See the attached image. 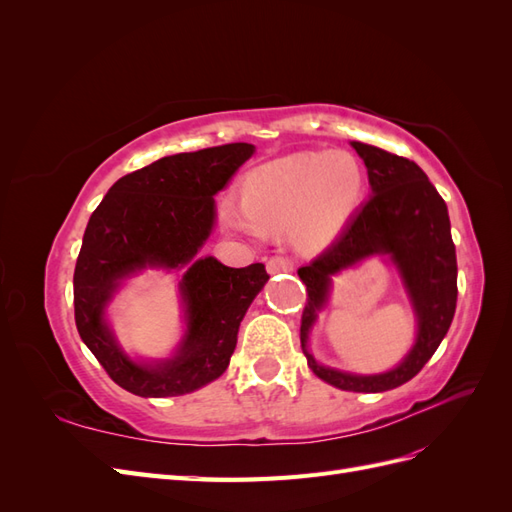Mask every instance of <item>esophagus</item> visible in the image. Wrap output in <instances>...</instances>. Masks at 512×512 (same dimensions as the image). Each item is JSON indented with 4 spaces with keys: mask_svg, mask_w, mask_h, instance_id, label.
I'll use <instances>...</instances> for the list:
<instances>
[{
    "mask_svg": "<svg viewBox=\"0 0 512 512\" xmlns=\"http://www.w3.org/2000/svg\"><path fill=\"white\" fill-rule=\"evenodd\" d=\"M294 265L286 258V256H273L267 260V271L273 273H282V271H292Z\"/></svg>",
    "mask_w": 512,
    "mask_h": 512,
    "instance_id": "1",
    "label": "esophagus"
}]
</instances>
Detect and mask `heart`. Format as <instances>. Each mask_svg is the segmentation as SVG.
<instances>
[{"mask_svg": "<svg viewBox=\"0 0 512 512\" xmlns=\"http://www.w3.org/2000/svg\"><path fill=\"white\" fill-rule=\"evenodd\" d=\"M365 190V170L348 151L292 153L250 170L241 203L224 198L226 228L260 239L267 230H292L303 250H320L344 228Z\"/></svg>", "mask_w": 512, "mask_h": 512, "instance_id": "obj_1", "label": "heart"}]
</instances>
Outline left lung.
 Segmentation results:
<instances>
[{"label":"left lung","mask_w":512,"mask_h":512,"mask_svg":"<svg viewBox=\"0 0 512 512\" xmlns=\"http://www.w3.org/2000/svg\"><path fill=\"white\" fill-rule=\"evenodd\" d=\"M367 166L371 196L327 250L299 269L307 301L301 346L318 378L342 391L382 393L412 380L438 350L457 307V256L446 203L412 160L374 145L352 143ZM374 253H389L405 277L419 318V337L399 368L380 377H354L318 366L306 333L326 300L330 275Z\"/></svg>","instance_id":"1"}]
</instances>
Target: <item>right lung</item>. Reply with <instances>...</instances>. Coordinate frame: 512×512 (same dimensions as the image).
<instances>
[{"label": "right lung", "mask_w": 512, "mask_h": 512, "mask_svg": "<svg viewBox=\"0 0 512 512\" xmlns=\"http://www.w3.org/2000/svg\"><path fill=\"white\" fill-rule=\"evenodd\" d=\"M254 145L230 143L166 156L121 177L91 213L74 269V320L106 374L138 397H177L220 378L237 346L239 324L267 284L265 265L230 269L194 258L207 241L215 200ZM145 266L189 269L182 293L189 333L175 360L130 362L103 324V307L123 276Z\"/></svg>", "instance_id": "obj_1"}]
</instances>
